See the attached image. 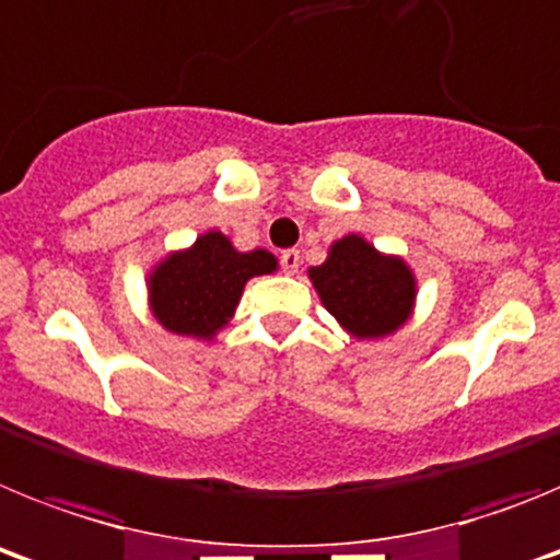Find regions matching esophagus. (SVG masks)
Instances as JSON below:
<instances>
[{
  "instance_id": "1",
  "label": "esophagus",
  "mask_w": 560,
  "mask_h": 560,
  "mask_svg": "<svg viewBox=\"0 0 560 560\" xmlns=\"http://www.w3.org/2000/svg\"><path fill=\"white\" fill-rule=\"evenodd\" d=\"M280 266H283L285 275H294V271L300 269V252L285 249L283 255H280Z\"/></svg>"
}]
</instances>
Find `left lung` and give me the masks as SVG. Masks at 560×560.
<instances>
[{
  "mask_svg": "<svg viewBox=\"0 0 560 560\" xmlns=\"http://www.w3.org/2000/svg\"><path fill=\"white\" fill-rule=\"evenodd\" d=\"M323 305L355 339H378L407 323L415 277L398 257L381 255L364 237L348 235L330 246L323 266L308 271Z\"/></svg>",
  "mask_w": 560,
  "mask_h": 560,
  "instance_id": "1",
  "label": "left lung"
}]
</instances>
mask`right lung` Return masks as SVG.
I'll return each mask as SVG.
<instances>
[{
  "label": "right lung",
  "mask_w": 560,
  "mask_h": 560,
  "mask_svg": "<svg viewBox=\"0 0 560 560\" xmlns=\"http://www.w3.org/2000/svg\"><path fill=\"white\" fill-rule=\"evenodd\" d=\"M275 269V255L266 249L237 252L226 235L207 232L153 269V316L173 334L212 339L235 314L246 280Z\"/></svg>",
  "instance_id": "right-lung-1"
}]
</instances>
